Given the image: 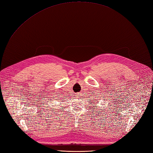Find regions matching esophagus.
Here are the masks:
<instances>
[{
  "mask_svg": "<svg viewBox=\"0 0 153 153\" xmlns=\"http://www.w3.org/2000/svg\"><path fill=\"white\" fill-rule=\"evenodd\" d=\"M76 95L77 97H79V96H80V94H79V93H77V94H76Z\"/></svg>",
  "mask_w": 153,
  "mask_h": 153,
  "instance_id": "obj_1",
  "label": "esophagus"
}]
</instances>
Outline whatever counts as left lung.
Wrapping results in <instances>:
<instances>
[{"instance_id":"left-lung-1","label":"left lung","mask_w":153,"mask_h":153,"mask_svg":"<svg viewBox=\"0 0 153 153\" xmlns=\"http://www.w3.org/2000/svg\"><path fill=\"white\" fill-rule=\"evenodd\" d=\"M93 107H94V106H93Z\"/></svg>"}]
</instances>
